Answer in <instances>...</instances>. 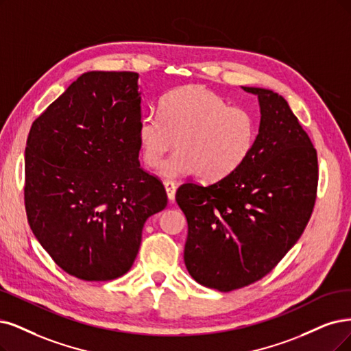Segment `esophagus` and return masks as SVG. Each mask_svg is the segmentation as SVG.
I'll use <instances>...</instances> for the list:
<instances>
[{"instance_id": "1", "label": "esophagus", "mask_w": 351, "mask_h": 351, "mask_svg": "<svg viewBox=\"0 0 351 351\" xmlns=\"http://www.w3.org/2000/svg\"><path fill=\"white\" fill-rule=\"evenodd\" d=\"M165 189L167 192V198L169 201H175V195H176V184L173 180H166L165 182Z\"/></svg>"}]
</instances>
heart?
<instances>
[{
    "label": "heart",
    "mask_w": 351,
    "mask_h": 351,
    "mask_svg": "<svg viewBox=\"0 0 351 351\" xmlns=\"http://www.w3.org/2000/svg\"><path fill=\"white\" fill-rule=\"evenodd\" d=\"M257 134V119L250 108L230 106L202 85L167 93L159 111L143 115L137 130L141 158L149 167H159L176 141L178 150L160 173L166 178L198 173L208 182L237 171L249 159Z\"/></svg>",
    "instance_id": "1"
}]
</instances>
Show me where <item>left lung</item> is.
I'll return each instance as SVG.
<instances>
[{"mask_svg":"<svg viewBox=\"0 0 351 351\" xmlns=\"http://www.w3.org/2000/svg\"><path fill=\"white\" fill-rule=\"evenodd\" d=\"M243 89L258 97L262 112L249 159L211 185L186 182L176 191L188 219L189 275L221 292L275 269L302 236L318 188L317 150L287 99L263 88Z\"/></svg>","mask_w":351,"mask_h":351,"instance_id":"left-lung-1","label":"left lung"}]
</instances>
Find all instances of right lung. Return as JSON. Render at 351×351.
I'll return each mask as SVG.
<instances>
[{
	"label": "right lung",
	"instance_id": "obj_1",
	"mask_svg": "<svg viewBox=\"0 0 351 351\" xmlns=\"http://www.w3.org/2000/svg\"><path fill=\"white\" fill-rule=\"evenodd\" d=\"M136 72H86L33 121L24 205L53 262L82 280L127 274L146 219L167 205L162 180L140 166Z\"/></svg>",
	"mask_w": 351,
	"mask_h": 351
}]
</instances>
